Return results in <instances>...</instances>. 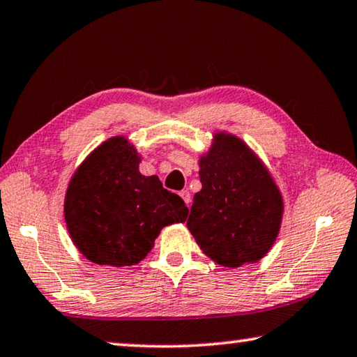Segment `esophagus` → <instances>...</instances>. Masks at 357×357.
I'll list each match as a JSON object with an SVG mask.
<instances>
[{"label":"esophagus","mask_w":357,"mask_h":357,"mask_svg":"<svg viewBox=\"0 0 357 357\" xmlns=\"http://www.w3.org/2000/svg\"><path fill=\"white\" fill-rule=\"evenodd\" d=\"M179 195H181V198H183L187 206H189V204H190V193H189V190H181Z\"/></svg>","instance_id":"1"}]
</instances>
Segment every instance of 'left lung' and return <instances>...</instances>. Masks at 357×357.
Returning <instances> with one entry per match:
<instances>
[{"label":"left lung","mask_w":357,"mask_h":357,"mask_svg":"<svg viewBox=\"0 0 357 357\" xmlns=\"http://www.w3.org/2000/svg\"><path fill=\"white\" fill-rule=\"evenodd\" d=\"M202 190L193 195L187 228L217 264L258 263L279 236L283 197L264 162L229 132H215L198 159Z\"/></svg>","instance_id":"left-lung-1"}]
</instances>
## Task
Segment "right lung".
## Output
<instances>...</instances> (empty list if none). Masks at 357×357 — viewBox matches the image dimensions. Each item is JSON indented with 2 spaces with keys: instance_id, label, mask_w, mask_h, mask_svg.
Segmentation results:
<instances>
[{
  "instance_id": "add662e5",
  "label": "right lung",
  "mask_w": 357,
  "mask_h": 357,
  "mask_svg": "<svg viewBox=\"0 0 357 357\" xmlns=\"http://www.w3.org/2000/svg\"><path fill=\"white\" fill-rule=\"evenodd\" d=\"M142 155L128 137L100 143L72 174L64 220L82 255L100 266H134L154 247L160 229L183 223L189 209L160 179L138 170Z\"/></svg>"
}]
</instances>
